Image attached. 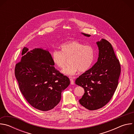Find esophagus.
Masks as SVG:
<instances>
[{
    "mask_svg": "<svg viewBox=\"0 0 134 134\" xmlns=\"http://www.w3.org/2000/svg\"><path fill=\"white\" fill-rule=\"evenodd\" d=\"M70 84L71 85H74V80H73L72 77H70Z\"/></svg>",
    "mask_w": 134,
    "mask_h": 134,
    "instance_id": "34e87169",
    "label": "esophagus"
}]
</instances>
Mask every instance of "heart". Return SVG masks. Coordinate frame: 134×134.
<instances>
[{
    "label": "heart",
    "instance_id": "obj_1",
    "mask_svg": "<svg viewBox=\"0 0 134 134\" xmlns=\"http://www.w3.org/2000/svg\"><path fill=\"white\" fill-rule=\"evenodd\" d=\"M60 49L61 51L54 50L52 52V60L57 67L63 69L68 59L70 64L63 71L67 75L72 76L79 70L85 72L92 66L94 62L95 50L91 46L72 40L63 43Z\"/></svg>",
    "mask_w": 134,
    "mask_h": 134
}]
</instances>
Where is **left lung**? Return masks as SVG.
<instances>
[{"label":"left lung","instance_id":"obj_1","mask_svg":"<svg viewBox=\"0 0 134 134\" xmlns=\"http://www.w3.org/2000/svg\"><path fill=\"white\" fill-rule=\"evenodd\" d=\"M97 43L99 50L98 62L75 81L84 89L80 103L90 110L101 108L110 101L117 87L121 72L119 61L111 43L105 39Z\"/></svg>","mask_w":134,"mask_h":134}]
</instances>
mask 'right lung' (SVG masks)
Instances as JSON below:
<instances>
[{
    "label": "right lung",
    "instance_id": "right-lung-1",
    "mask_svg": "<svg viewBox=\"0 0 134 134\" xmlns=\"http://www.w3.org/2000/svg\"><path fill=\"white\" fill-rule=\"evenodd\" d=\"M28 50L26 47L22 50L21 62L15 65V77L29 103L38 110L49 111L59 103L62 92L70 84V80L54 68L48 51Z\"/></svg>",
    "mask_w": 134,
    "mask_h": 134
}]
</instances>
